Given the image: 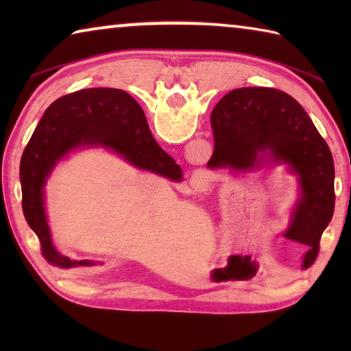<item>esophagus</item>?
Returning <instances> with one entry per match:
<instances>
[{
  "instance_id": "obj_1",
  "label": "esophagus",
  "mask_w": 351,
  "mask_h": 351,
  "mask_svg": "<svg viewBox=\"0 0 351 351\" xmlns=\"http://www.w3.org/2000/svg\"><path fill=\"white\" fill-rule=\"evenodd\" d=\"M190 186L195 190V192H206L212 186V178L207 170L198 169L195 170L192 175H190Z\"/></svg>"
}]
</instances>
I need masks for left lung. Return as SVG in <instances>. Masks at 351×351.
<instances>
[{"label": "left lung", "mask_w": 351, "mask_h": 351, "mask_svg": "<svg viewBox=\"0 0 351 351\" xmlns=\"http://www.w3.org/2000/svg\"><path fill=\"white\" fill-rule=\"evenodd\" d=\"M215 150L210 170L234 175L285 165L299 197L283 237L308 246L302 269L316 261L322 232L335 212V162L310 116L289 94L274 88H240L212 111Z\"/></svg>", "instance_id": "left-lung-1"}]
</instances>
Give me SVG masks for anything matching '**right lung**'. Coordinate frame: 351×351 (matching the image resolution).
Listing matches in <instances>:
<instances>
[{
    "label": "right lung",
    "mask_w": 351,
    "mask_h": 351,
    "mask_svg": "<svg viewBox=\"0 0 351 351\" xmlns=\"http://www.w3.org/2000/svg\"><path fill=\"white\" fill-rule=\"evenodd\" d=\"M102 147L134 167L182 181V170L152 136L147 119L128 93L90 88L57 99L40 119L23 152L20 181L23 213L37 234L41 254L51 265L68 269L96 261L71 260L52 243L45 209V186L56 165L75 150Z\"/></svg>",
    "instance_id": "1"
}]
</instances>
